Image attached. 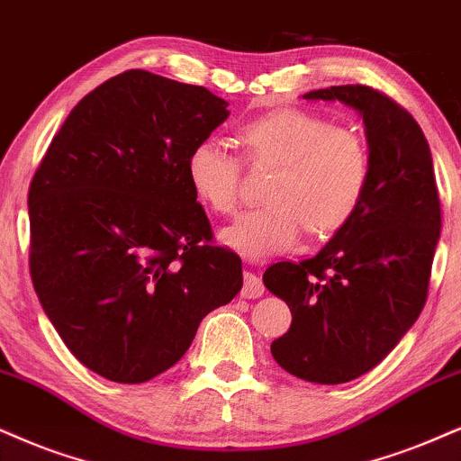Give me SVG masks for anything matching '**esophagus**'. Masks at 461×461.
<instances>
[{"label": "esophagus", "instance_id": "34e87169", "mask_svg": "<svg viewBox=\"0 0 461 461\" xmlns=\"http://www.w3.org/2000/svg\"><path fill=\"white\" fill-rule=\"evenodd\" d=\"M263 293H265L263 280H260V277H258L257 274H252V271H246V274H243L241 297H246V299H258Z\"/></svg>", "mask_w": 461, "mask_h": 461}]
</instances>
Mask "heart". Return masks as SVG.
I'll use <instances>...</instances> for the list:
<instances>
[{"label": "heart", "instance_id": "obj_1", "mask_svg": "<svg viewBox=\"0 0 461 461\" xmlns=\"http://www.w3.org/2000/svg\"><path fill=\"white\" fill-rule=\"evenodd\" d=\"M243 156L254 167L274 164L263 207L249 209L221 230L224 246L248 260L286 252L303 230L325 237L344 229L367 192L366 140L325 117L301 109L267 113L240 128ZM241 160L215 140H201L185 158L194 196L215 213H232L241 198Z\"/></svg>", "mask_w": 461, "mask_h": 461}]
</instances>
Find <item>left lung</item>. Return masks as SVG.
<instances>
[{"mask_svg":"<svg viewBox=\"0 0 461 461\" xmlns=\"http://www.w3.org/2000/svg\"><path fill=\"white\" fill-rule=\"evenodd\" d=\"M366 123L367 192L359 212L316 257L271 265L263 282L291 308L271 355L293 376L339 384L378 366L421 314L440 240V198L423 130L366 85L316 89Z\"/></svg>","mask_w":461,"mask_h":461,"instance_id":"obj_1","label":"left lung"}]
</instances>
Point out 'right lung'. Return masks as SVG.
I'll use <instances>...</instances> for the list:
<instances>
[{"label":"right lung","instance_id":"add662e5","mask_svg":"<svg viewBox=\"0 0 461 461\" xmlns=\"http://www.w3.org/2000/svg\"><path fill=\"white\" fill-rule=\"evenodd\" d=\"M198 85L128 70L89 92L30 185V271L70 352L113 383L175 366L209 312L241 291L187 184L192 147L229 117Z\"/></svg>","mask_w":461,"mask_h":461}]
</instances>
